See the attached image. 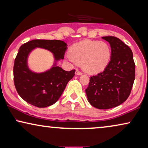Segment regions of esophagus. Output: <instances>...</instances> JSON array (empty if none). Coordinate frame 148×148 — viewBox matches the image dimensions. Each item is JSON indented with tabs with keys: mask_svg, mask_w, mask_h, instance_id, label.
I'll use <instances>...</instances> for the list:
<instances>
[{
	"mask_svg": "<svg viewBox=\"0 0 148 148\" xmlns=\"http://www.w3.org/2000/svg\"><path fill=\"white\" fill-rule=\"evenodd\" d=\"M75 74L77 75H81L82 74V72L80 71H79V70H77L75 72Z\"/></svg>",
	"mask_w": 148,
	"mask_h": 148,
	"instance_id": "1",
	"label": "esophagus"
}]
</instances>
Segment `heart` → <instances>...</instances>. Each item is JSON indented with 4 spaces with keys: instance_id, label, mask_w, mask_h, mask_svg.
Listing matches in <instances>:
<instances>
[{
    "instance_id": "b5f03b06",
    "label": "heart",
    "mask_w": 148,
    "mask_h": 148,
    "mask_svg": "<svg viewBox=\"0 0 148 148\" xmlns=\"http://www.w3.org/2000/svg\"><path fill=\"white\" fill-rule=\"evenodd\" d=\"M111 57L110 46L106 42L85 40L69 48V59L82 63L86 72L96 73L106 67Z\"/></svg>"
}]
</instances>
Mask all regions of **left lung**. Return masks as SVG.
Here are the masks:
<instances>
[{"instance_id":"1","label":"left lung","mask_w":148,"mask_h":148,"mask_svg":"<svg viewBox=\"0 0 148 148\" xmlns=\"http://www.w3.org/2000/svg\"><path fill=\"white\" fill-rule=\"evenodd\" d=\"M111 47V58L104 71L90 77L86 90L88 102L95 108L109 109L128 98L134 83L135 64L131 48L114 36H105Z\"/></svg>"}]
</instances>
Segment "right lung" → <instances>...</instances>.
Returning <instances> with one entry per match:
<instances>
[{"mask_svg": "<svg viewBox=\"0 0 148 148\" xmlns=\"http://www.w3.org/2000/svg\"><path fill=\"white\" fill-rule=\"evenodd\" d=\"M66 45L61 40H34L21 46L14 62L13 77L16 90L25 102L38 108L57 102L75 72V69L66 71L56 66V62L64 58ZM36 47L49 50L56 60L50 70L40 74L32 72L27 66L28 56Z\"/></svg>", "mask_w": 148, "mask_h": 148, "instance_id": "1", "label": "right lung"}]
</instances>
